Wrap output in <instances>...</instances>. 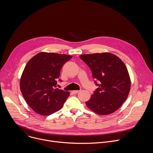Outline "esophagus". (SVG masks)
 <instances>
[{"instance_id":"1","label":"esophagus","mask_w":153,"mask_h":153,"mask_svg":"<svg viewBox=\"0 0 153 153\" xmlns=\"http://www.w3.org/2000/svg\"><path fill=\"white\" fill-rule=\"evenodd\" d=\"M80 91H78V90H75V91H72V93L74 94H76L77 93H78Z\"/></svg>"}]
</instances>
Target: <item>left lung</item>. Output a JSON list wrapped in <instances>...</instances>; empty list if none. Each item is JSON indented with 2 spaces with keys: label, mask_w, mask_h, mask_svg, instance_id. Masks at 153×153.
<instances>
[{
  "label": "left lung",
  "mask_w": 153,
  "mask_h": 153,
  "mask_svg": "<svg viewBox=\"0 0 153 153\" xmlns=\"http://www.w3.org/2000/svg\"><path fill=\"white\" fill-rule=\"evenodd\" d=\"M80 58L90 68L98 86L86 105L100 115L114 113L126 100L130 90L131 81L125 65L109 53L82 54Z\"/></svg>",
  "instance_id": "left-lung-1"
}]
</instances>
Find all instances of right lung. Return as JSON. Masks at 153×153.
Segmentation results:
<instances>
[{"instance_id": "1", "label": "right lung", "mask_w": 153, "mask_h": 153, "mask_svg": "<svg viewBox=\"0 0 153 153\" xmlns=\"http://www.w3.org/2000/svg\"><path fill=\"white\" fill-rule=\"evenodd\" d=\"M71 58L67 54L42 52L27 63L20 79V91L36 113L48 116L62 108L70 93L56 88L57 80L63 65Z\"/></svg>"}]
</instances>
